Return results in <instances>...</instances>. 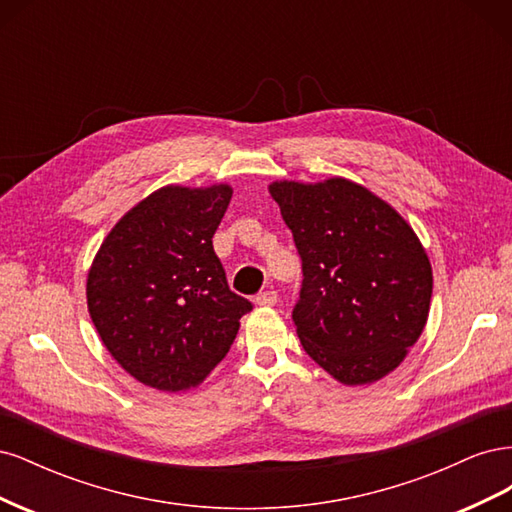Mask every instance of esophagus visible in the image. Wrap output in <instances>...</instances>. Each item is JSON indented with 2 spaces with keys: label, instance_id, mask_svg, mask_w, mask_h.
Returning a JSON list of instances; mask_svg holds the SVG:
<instances>
[{
  "label": "esophagus",
  "instance_id": "obj_1",
  "mask_svg": "<svg viewBox=\"0 0 512 512\" xmlns=\"http://www.w3.org/2000/svg\"><path fill=\"white\" fill-rule=\"evenodd\" d=\"M277 299H280V297H277L275 290H265V292H258V294H256V303H258V305H265V307L275 305Z\"/></svg>",
  "mask_w": 512,
  "mask_h": 512
}]
</instances>
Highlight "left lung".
<instances>
[{
	"mask_svg": "<svg viewBox=\"0 0 512 512\" xmlns=\"http://www.w3.org/2000/svg\"><path fill=\"white\" fill-rule=\"evenodd\" d=\"M303 262L292 309L305 352L344 384L393 371L421 337L433 275L414 230L348 179L269 188Z\"/></svg>",
	"mask_w": 512,
	"mask_h": 512,
	"instance_id": "1",
	"label": "left lung"
}]
</instances>
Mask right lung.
Here are the masks:
<instances>
[{
	"mask_svg": "<svg viewBox=\"0 0 512 512\" xmlns=\"http://www.w3.org/2000/svg\"><path fill=\"white\" fill-rule=\"evenodd\" d=\"M230 196L228 185H166L123 215L91 265L89 316L113 359L153 389L203 382L252 312L213 252Z\"/></svg>",
	"mask_w": 512,
	"mask_h": 512,
	"instance_id": "obj_1",
	"label": "right lung"
}]
</instances>
